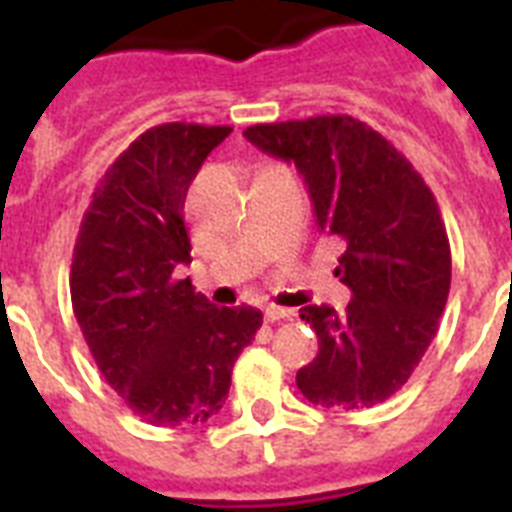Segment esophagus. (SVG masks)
I'll list each match as a JSON object with an SVG mask.
<instances>
[{
    "mask_svg": "<svg viewBox=\"0 0 512 512\" xmlns=\"http://www.w3.org/2000/svg\"><path fill=\"white\" fill-rule=\"evenodd\" d=\"M292 316H295L292 308H279V305H268L265 308V321H271V324H276L281 319H292Z\"/></svg>",
    "mask_w": 512,
    "mask_h": 512,
    "instance_id": "obj_1",
    "label": "esophagus"
}]
</instances>
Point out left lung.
I'll use <instances>...</instances> for the list:
<instances>
[{"label": "left lung", "mask_w": 512, "mask_h": 512, "mask_svg": "<svg viewBox=\"0 0 512 512\" xmlns=\"http://www.w3.org/2000/svg\"><path fill=\"white\" fill-rule=\"evenodd\" d=\"M244 138L295 164L316 223L342 247V313L305 305L319 353L297 372L311 404L366 409L406 385L430 348L452 284V249L436 196L412 162L353 116L255 124Z\"/></svg>", "instance_id": "left-lung-1"}]
</instances>
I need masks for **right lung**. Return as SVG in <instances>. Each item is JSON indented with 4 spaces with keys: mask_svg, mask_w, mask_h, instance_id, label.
I'll list each match as a JSON object with an SVG mask.
<instances>
[{
    "mask_svg": "<svg viewBox=\"0 0 512 512\" xmlns=\"http://www.w3.org/2000/svg\"><path fill=\"white\" fill-rule=\"evenodd\" d=\"M231 127L170 122L132 140L82 217L71 305L100 374L151 425H199L223 409L236 358L263 313L215 308L177 268L191 263L185 193Z\"/></svg>",
    "mask_w": 512,
    "mask_h": 512,
    "instance_id": "1",
    "label": "right lung"
}]
</instances>
